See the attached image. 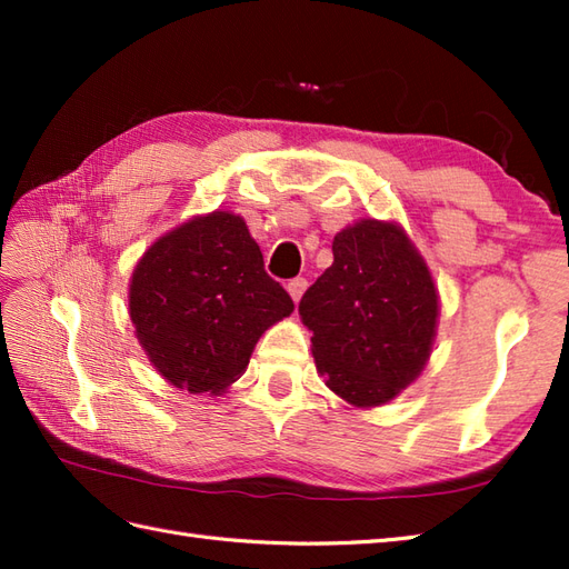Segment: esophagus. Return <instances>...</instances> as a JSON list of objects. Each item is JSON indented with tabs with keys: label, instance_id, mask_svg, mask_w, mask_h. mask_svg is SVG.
Here are the masks:
<instances>
[{
	"label": "esophagus",
	"instance_id": "34e87169",
	"mask_svg": "<svg viewBox=\"0 0 569 569\" xmlns=\"http://www.w3.org/2000/svg\"><path fill=\"white\" fill-rule=\"evenodd\" d=\"M286 288H288V293H291V298L298 303V300L303 298V293H306L308 281H306V278H293V281H288Z\"/></svg>",
	"mask_w": 569,
	"mask_h": 569
}]
</instances>
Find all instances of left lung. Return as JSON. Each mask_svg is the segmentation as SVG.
<instances>
[{
	"label": "left lung",
	"mask_w": 569,
	"mask_h": 569,
	"mask_svg": "<svg viewBox=\"0 0 569 569\" xmlns=\"http://www.w3.org/2000/svg\"><path fill=\"white\" fill-rule=\"evenodd\" d=\"M335 261L298 312L320 377L347 403L373 408L413 383L432 352L438 288L401 224L359 220L335 234Z\"/></svg>",
	"instance_id": "1"
}]
</instances>
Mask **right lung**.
I'll return each instance as SVG.
<instances>
[{
	"mask_svg": "<svg viewBox=\"0 0 569 569\" xmlns=\"http://www.w3.org/2000/svg\"><path fill=\"white\" fill-rule=\"evenodd\" d=\"M293 312L263 271L247 222L214 210L143 251L129 283V318L161 377L190 393H222L247 371L259 337Z\"/></svg>",
	"mask_w": 569,
	"mask_h": 569,
	"instance_id": "right-lung-1",
	"label": "right lung"
}]
</instances>
